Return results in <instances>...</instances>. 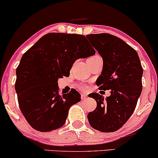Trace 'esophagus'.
Masks as SVG:
<instances>
[{"instance_id": "1", "label": "esophagus", "mask_w": 158, "mask_h": 158, "mask_svg": "<svg viewBox=\"0 0 158 158\" xmlns=\"http://www.w3.org/2000/svg\"><path fill=\"white\" fill-rule=\"evenodd\" d=\"M88 97H87V95H85L84 94H81V99H82V100H85V99H86Z\"/></svg>"}]
</instances>
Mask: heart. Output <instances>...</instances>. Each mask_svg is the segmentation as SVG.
<instances>
[{"mask_svg": "<svg viewBox=\"0 0 158 158\" xmlns=\"http://www.w3.org/2000/svg\"><path fill=\"white\" fill-rule=\"evenodd\" d=\"M97 57H99V56H93V57H91V58H97ZM80 88H81L82 90H85V89H86V88H87V87L85 86V85H81V86H80Z\"/></svg>", "mask_w": 158, "mask_h": 158, "instance_id": "b5f03b06", "label": "heart"}]
</instances>
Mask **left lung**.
Segmentation results:
<instances>
[{
	"instance_id": "left-lung-1",
	"label": "left lung",
	"mask_w": 158,
	"mask_h": 158,
	"mask_svg": "<svg viewBox=\"0 0 158 158\" xmlns=\"http://www.w3.org/2000/svg\"><path fill=\"white\" fill-rule=\"evenodd\" d=\"M86 37L103 60L102 73L96 83L110 93L106 99L99 94H90L97 108L88 113V122L98 131H117L133 114L142 92L140 60L135 50L117 36L99 33Z\"/></svg>"
}]
</instances>
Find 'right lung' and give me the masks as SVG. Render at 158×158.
<instances>
[{"instance_id":"add662e5","label":"right lung","mask_w":158,"mask_h":158,"mask_svg":"<svg viewBox=\"0 0 158 158\" xmlns=\"http://www.w3.org/2000/svg\"><path fill=\"white\" fill-rule=\"evenodd\" d=\"M96 53L85 36L48 33L21 57L16 69L20 109L34 129L50 131L66 122L70 106L81 100L76 90L59 94L58 79L69 77L73 63Z\"/></svg>"}]
</instances>
